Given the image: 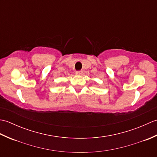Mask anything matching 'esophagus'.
<instances>
[{"label": "esophagus", "instance_id": "1", "mask_svg": "<svg viewBox=\"0 0 157 157\" xmlns=\"http://www.w3.org/2000/svg\"><path fill=\"white\" fill-rule=\"evenodd\" d=\"M75 73H76V74H78V75H80L82 73V71H76Z\"/></svg>", "mask_w": 157, "mask_h": 157}]
</instances>
